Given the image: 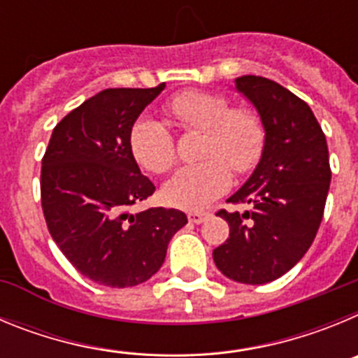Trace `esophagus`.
Listing matches in <instances>:
<instances>
[{"instance_id": "obj_1", "label": "esophagus", "mask_w": 358, "mask_h": 358, "mask_svg": "<svg viewBox=\"0 0 358 358\" xmlns=\"http://www.w3.org/2000/svg\"><path fill=\"white\" fill-rule=\"evenodd\" d=\"M208 217H210V213H208V211H189L188 213V220L194 224L204 222Z\"/></svg>"}]
</instances>
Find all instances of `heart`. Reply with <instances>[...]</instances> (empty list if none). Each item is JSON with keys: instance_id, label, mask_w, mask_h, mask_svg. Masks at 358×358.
<instances>
[{"instance_id": "1", "label": "heart", "mask_w": 358, "mask_h": 358, "mask_svg": "<svg viewBox=\"0 0 358 358\" xmlns=\"http://www.w3.org/2000/svg\"><path fill=\"white\" fill-rule=\"evenodd\" d=\"M164 110L182 131L202 132L197 156L163 186L164 201L181 210H204L231 186V166L236 173L255 169L265 147L260 116L248 107H231L229 98L211 91H185ZM129 145L134 159L148 172L163 173L176 161V140L163 122L143 116L132 125Z\"/></svg>"}]
</instances>
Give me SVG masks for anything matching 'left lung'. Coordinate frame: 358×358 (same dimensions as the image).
<instances>
[{"label": "left lung", "instance_id": "1", "mask_svg": "<svg viewBox=\"0 0 358 358\" xmlns=\"http://www.w3.org/2000/svg\"><path fill=\"white\" fill-rule=\"evenodd\" d=\"M235 87L258 110L265 147L245 185L227 199L251 210L217 213L229 224V238L213 260L229 280L262 285L289 273L314 242L330 189V159L324 132L301 98L255 75L238 77Z\"/></svg>", "mask_w": 358, "mask_h": 358}]
</instances>
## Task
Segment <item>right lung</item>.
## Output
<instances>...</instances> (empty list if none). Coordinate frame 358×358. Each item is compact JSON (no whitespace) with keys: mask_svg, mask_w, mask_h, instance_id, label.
I'll use <instances>...</instances> for the list:
<instances>
[{"mask_svg":"<svg viewBox=\"0 0 358 358\" xmlns=\"http://www.w3.org/2000/svg\"><path fill=\"white\" fill-rule=\"evenodd\" d=\"M163 90L100 91L57 123L44 152L41 204L50 235L73 267L100 285L125 289L154 276L188 222L179 210L131 211L156 186L136 163L129 134Z\"/></svg>","mask_w":358,"mask_h":358,"instance_id":"obj_1","label":"right lung"}]
</instances>
